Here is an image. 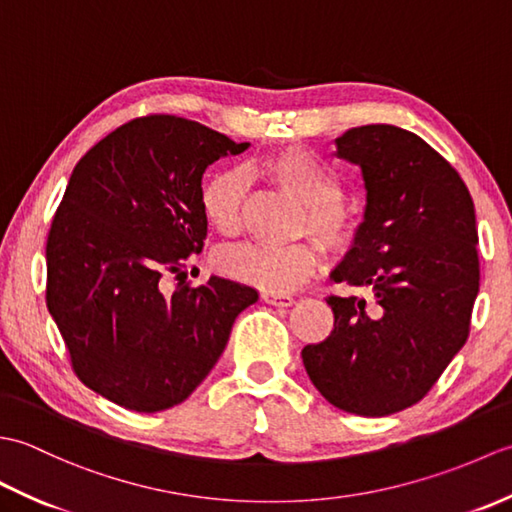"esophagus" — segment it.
Returning a JSON list of instances; mask_svg holds the SVG:
<instances>
[{
  "label": "esophagus",
  "mask_w": 512,
  "mask_h": 512,
  "mask_svg": "<svg viewBox=\"0 0 512 512\" xmlns=\"http://www.w3.org/2000/svg\"><path fill=\"white\" fill-rule=\"evenodd\" d=\"M262 299L268 303V306H275V308H290L295 299L290 295H275V292H264Z\"/></svg>",
  "instance_id": "34e87169"
}]
</instances>
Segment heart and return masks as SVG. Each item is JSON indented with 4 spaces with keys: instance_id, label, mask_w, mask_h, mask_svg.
Listing matches in <instances>:
<instances>
[{
    "instance_id": "obj_1",
    "label": "heart",
    "mask_w": 512,
    "mask_h": 512,
    "mask_svg": "<svg viewBox=\"0 0 512 512\" xmlns=\"http://www.w3.org/2000/svg\"><path fill=\"white\" fill-rule=\"evenodd\" d=\"M268 182L279 191L306 204L303 228L317 235L336 253L350 250L358 235V220L352 209L341 202L343 182L330 165L312 154L310 149L290 145L277 149L259 162ZM248 180L239 169L215 173L206 180L200 193V206L217 233L235 235L244 224ZM321 264L319 246L314 242H297L290 246L242 244L217 253V268L224 275L259 290L286 295L317 273Z\"/></svg>"
}]
</instances>
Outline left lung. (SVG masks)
Segmentation results:
<instances>
[{"label": "left lung", "mask_w": 512, "mask_h": 512, "mask_svg": "<svg viewBox=\"0 0 512 512\" xmlns=\"http://www.w3.org/2000/svg\"><path fill=\"white\" fill-rule=\"evenodd\" d=\"M336 156L361 167L367 204L330 295L334 330L301 350L321 396L356 416L416 405L469 339L480 290L475 206L460 173L416 134L363 125L336 138Z\"/></svg>", "instance_id": "obj_1"}]
</instances>
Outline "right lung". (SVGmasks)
<instances>
[{"label": "right lung", "mask_w": 512, "mask_h": 512, "mask_svg": "<svg viewBox=\"0 0 512 512\" xmlns=\"http://www.w3.org/2000/svg\"><path fill=\"white\" fill-rule=\"evenodd\" d=\"M248 143L189 118L140 116L85 154L52 217L46 303L85 387L154 413L209 376L257 290L224 277L165 292L206 239L202 173Z\"/></svg>", "instance_id": "obj_1"}]
</instances>
